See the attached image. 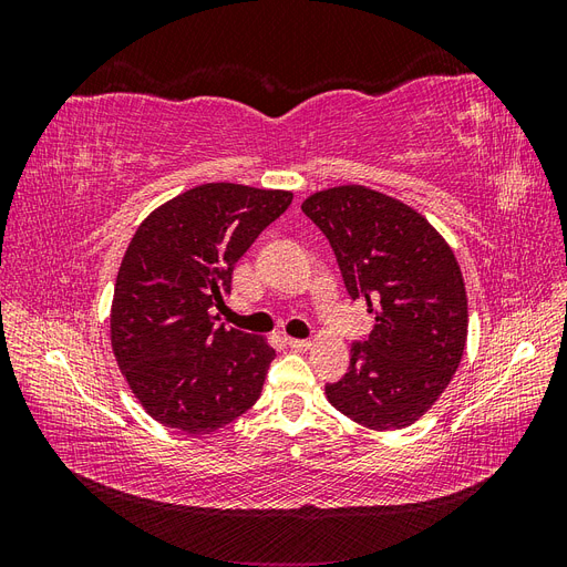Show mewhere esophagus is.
<instances>
[{
  "label": "esophagus",
  "instance_id": "34e87169",
  "mask_svg": "<svg viewBox=\"0 0 567 567\" xmlns=\"http://www.w3.org/2000/svg\"><path fill=\"white\" fill-rule=\"evenodd\" d=\"M286 346L293 348V350H307L312 346L310 340H302V338H286Z\"/></svg>",
  "mask_w": 567,
  "mask_h": 567
}]
</instances>
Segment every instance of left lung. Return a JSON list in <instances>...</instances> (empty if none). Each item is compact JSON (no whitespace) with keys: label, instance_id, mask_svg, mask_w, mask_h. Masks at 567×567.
Listing matches in <instances>:
<instances>
[{"label":"left lung","instance_id":"left-lung-1","mask_svg":"<svg viewBox=\"0 0 567 567\" xmlns=\"http://www.w3.org/2000/svg\"><path fill=\"white\" fill-rule=\"evenodd\" d=\"M302 213L329 238L350 298L375 319L326 398L371 431L419 421L466 348L468 300L452 248L416 210L367 186L319 192Z\"/></svg>","mask_w":567,"mask_h":567}]
</instances>
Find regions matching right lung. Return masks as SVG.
Here are the masks:
<instances>
[{
	"instance_id": "1",
	"label": "right lung",
	"mask_w": 567,
	"mask_h": 567,
	"mask_svg": "<svg viewBox=\"0 0 567 567\" xmlns=\"http://www.w3.org/2000/svg\"><path fill=\"white\" fill-rule=\"evenodd\" d=\"M290 192L200 184L153 210L120 265L111 310L117 367L148 416L188 435L225 427L257 402L271 359L262 336L213 315L241 255Z\"/></svg>"
}]
</instances>
